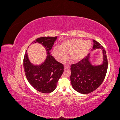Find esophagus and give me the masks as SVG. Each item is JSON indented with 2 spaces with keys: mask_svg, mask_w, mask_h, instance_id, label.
I'll return each mask as SVG.
<instances>
[{
  "mask_svg": "<svg viewBox=\"0 0 120 120\" xmlns=\"http://www.w3.org/2000/svg\"><path fill=\"white\" fill-rule=\"evenodd\" d=\"M64 68L65 70H69V69L70 68V66H68V65H67V64H66V65H64Z\"/></svg>",
  "mask_w": 120,
  "mask_h": 120,
  "instance_id": "1",
  "label": "esophagus"
}]
</instances>
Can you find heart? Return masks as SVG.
<instances>
[{
    "instance_id": "obj_1",
    "label": "heart",
    "mask_w": 120,
    "mask_h": 120,
    "mask_svg": "<svg viewBox=\"0 0 120 120\" xmlns=\"http://www.w3.org/2000/svg\"><path fill=\"white\" fill-rule=\"evenodd\" d=\"M92 47V43L90 41H84L79 39L68 40L64 41L60 47H55L53 53L60 61L66 59V52H70V58L76 62L82 60L89 52Z\"/></svg>"
}]
</instances>
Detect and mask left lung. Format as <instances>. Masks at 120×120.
Wrapping results in <instances>:
<instances>
[{"label": "left lung", "mask_w": 120, "mask_h": 120, "mask_svg": "<svg viewBox=\"0 0 120 120\" xmlns=\"http://www.w3.org/2000/svg\"><path fill=\"white\" fill-rule=\"evenodd\" d=\"M93 50L101 49L103 53V63L100 65H93L90 53L79 63L71 66V81L72 88L82 94H87L96 90L103 82L108 69L106 52L103 46L93 39Z\"/></svg>", "instance_id": "obj_1"}]
</instances>
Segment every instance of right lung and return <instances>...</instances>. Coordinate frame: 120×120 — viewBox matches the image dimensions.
<instances>
[{"label": "right lung", "instance_id": "add662e5", "mask_svg": "<svg viewBox=\"0 0 120 120\" xmlns=\"http://www.w3.org/2000/svg\"><path fill=\"white\" fill-rule=\"evenodd\" d=\"M56 39L57 37H41L32 42L41 43L46 49V59L41 64H32L26 51L24 56L23 68L27 81L36 90L42 93H52L56 89L57 83L64 71V65L57 61L50 52Z\"/></svg>", "mask_w": 120, "mask_h": 120}]
</instances>
